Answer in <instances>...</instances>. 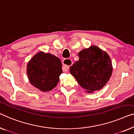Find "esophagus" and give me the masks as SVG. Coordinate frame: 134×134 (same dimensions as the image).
Instances as JSON below:
<instances>
[{
    "label": "esophagus",
    "instance_id": "34e87169",
    "mask_svg": "<svg viewBox=\"0 0 134 134\" xmlns=\"http://www.w3.org/2000/svg\"><path fill=\"white\" fill-rule=\"evenodd\" d=\"M63 64V70L64 71H68L69 70V67L71 66L72 64V61L70 59H64L62 61Z\"/></svg>",
    "mask_w": 134,
    "mask_h": 134
}]
</instances>
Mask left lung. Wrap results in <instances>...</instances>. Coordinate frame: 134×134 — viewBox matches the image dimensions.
<instances>
[{
	"mask_svg": "<svg viewBox=\"0 0 134 134\" xmlns=\"http://www.w3.org/2000/svg\"><path fill=\"white\" fill-rule=\"evenodd\" d=\"M79 60L70 67V73L88 93L105 86L112 73L111 59L106 52L91 46L78 54Z\"/></svg>",
	"mask_w": 134,
	"mask_h": 134,
	"instance_id": "8db88e82",
	"label": "left lung"
}]
</instances>
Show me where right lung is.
<instances>
[{
  "label": "right lung",
  "instance_id": "obj_1",
  "mask_svg": "<svg viewBox=\"0 0 134 134\" xmlns=\"http://www.w3.org/2000/svg\"><path fill=\"white\" fill-rule=\"evenodd\" d=\"M59 58L50 53L40 51L28 62L26 72L32 86L42 92H48L57 86L63 72Z\"/></svg>",
  "mask_w": 134,
  "mask_h": 134
}]
</instances>
